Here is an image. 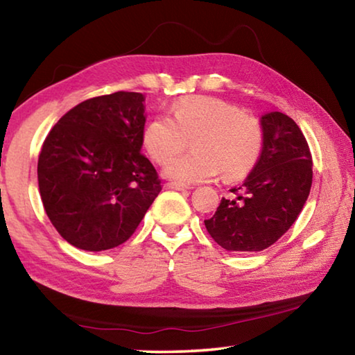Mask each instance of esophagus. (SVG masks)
Here are the masks:
<instances>
[{
  "mask_svg": "<svg viewBox=\"0 0 355 355\" xmlns=\"http://www.w3.org/2000/svg\"><path fill=\"white\" fill-rule=\"evenodd\" d=\"M166 188H169V189H175V191H189V189H191L189 186H186V184H180V183H167V184H166Z\"/></svg>",
  "mask_w": 355,
  "mask_h": 355,
  "instance_id": "1",
  "label": "esophagus"
}]
</instances>
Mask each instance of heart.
Masks as SVG:
<instances>
[{"mask_svg":"<svg viewBox=\"0 0 355 355\" xmlns=\"http://www.w3.org/2000/svg\"><path fill=\"white\" fill-rule=\"evenodd\" d=\"M193 137L195 152L173 158ZM144 146L155 161L167 164V178L200 183L218 175L241 178L254 169L263 150V128L254 116L214 97H189L172 107V117L156 116L144 128Z\"/></svg>","mask_w":355,"mask_h":355,"instance_id":"obj_1","label":"heart"}]
</instances>
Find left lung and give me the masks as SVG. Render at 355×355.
<instances>
[{
  "label": "left lung",
  "instance_id": "1",
  "mask_svg": "<svg viewBox=\"0 0 355 355\" xmlns=\"http://www.w3.org/2000/svg\"><path fill=\"white\" fill-rule=\"evenodd\" d=\"M263 150L241 186L230 189L213 218L205 220L209 235L230 252H260L288 232L309 199L311 155L296 122L274 111L260 119Z\"/></svg>",
  "mask_w": 355,
  "mask_h": 355
}]
</instances>
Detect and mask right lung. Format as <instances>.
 I'll return each mask as SVG.
<instances>
[{
    "mask_svg": "<svg viewBox=\"0 0 355 355\" xmlns=\"http://www.w3.org/2000/svg\"><path fill=\"white\" fill-rule=\"evenodd\" d=\"M146 119L142 94L114 92L76 105L46 136L37 163L42 203L75 248H117L158 197V173L141 153Z\"/></svg>",
    "mask_w": 355,
    "mask_h": 355,
    "instance_id": "obj_1",
    "label": "right lung"
}]
</instances>
